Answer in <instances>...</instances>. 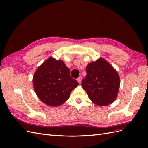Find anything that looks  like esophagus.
<instances>
[{
  "label": "esophagus",
  "mask_w": 148,
  "mask_h": 148,
  "mask_svg": "<svg viewBox=\"0 0 148 148\" xmlns=\"http://www.w3.org/2000/svg\"><path fill=\"white\" fill-rule=\"evenodd\" d=\"M82 77H79L78 78V79H77V81L78 82V83H81V82H82Z\"/></svg>",
  "instance_id": "obj_1"
}]
</instances>
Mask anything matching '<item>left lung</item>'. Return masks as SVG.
Here are the masks:
<instances>
[{
  "instance_id": "obj_1",
  "label": "left lung",
  "mask_w": 148,
  "mask_h": 148,
  "mask_svg": "<svg viewBox=\"0 0 148 148\" xmlns=\"http://www.w3.org/2000/svg\"><path fill=\"white\" fill-rule=\"evenodd\" d=\"M86 73L82 86L89 99L100 106L114 102L117 99L120 82L117 71L113 66L100 58L87 65Z\"/></svg>"
}]
</instances>
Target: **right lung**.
Instances as JSON below:
<instances>
[{
	"label": "right lung",
	"instance_id": "1",
	"mask_svg": "<svg viewBox=\"0 0 148 148\" xmlns=\"http://www.w3.org/2000/svg\"><path fill=\"white\" fill-rule=\"evenodd\" d=\"M33 84L40 100L47 106L56 107L69 99L78 83L70 77V70L63 61L51 57L36 70Z\"/></svg>",
	"mask_w": 148,
	"mask_h": 148
}]
</instances>
